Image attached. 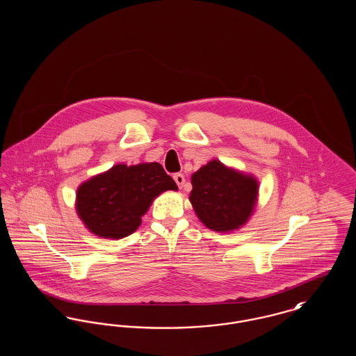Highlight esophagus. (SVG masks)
Instances as JSON below:
<instances>
[{
    "mask_svg": "<svg viewBox=\"0 0 356 356\" xmlns=\"http://www.w3.org/2000/svg\"><path fill=\"white\" fill-rule=\"evenodd\" d=\"M173 180L176 181V184L180 186V188L184 186V183H186V177H184L183 173H175L173 175Z\"/></svg>",
    "mask_w": 356,
    "mask_h": 356,
    "instance_id": "34e87169",
    "label": "esophagus"
}]
</instances>
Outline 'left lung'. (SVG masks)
Returning a JSON list of instances; mask_svg holds the SVG:
<instances>
[{
	"instance_id": "1",
	"label": "left lung",
	"mask_w": 356,
	"mask_h": 356,
	"mask_svg": "<svg viewBox=\"0 0 356 356\" xmlns=\"http://www.w3.org/2000/svg\"><path fill=\"white\" fill-rule=\"evenodd\" d=\"M189 202L204 225L216 232L238 229L251 218L257 202L259 181L212 160L191 177Z\"/></svg>"
}]
</instances>
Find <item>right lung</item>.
Instances as JSON below:
<instances>
[{"label": "right lung", "instance_id": "add662e5", "mask_svg": "<svg viewBox=\"0 0 356 356\" xmlns=\"http://www.w3.org/2000/svg\"><path fill=\"white\" fill-rule=\"evenodd\" d=\"M165 191L177 186L159 163L118 164L79 186L76 209L92 234L122 238L135 232L153 199Z\"/></svg>", "mask_w": 356, "mask_h": 356}]
</instances>
